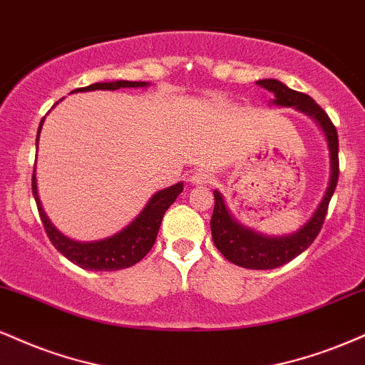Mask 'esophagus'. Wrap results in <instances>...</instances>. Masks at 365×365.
Instances as JSON below:
<instances>
[{"label": "esophagus", "instance_id": "34e87169", "mask_svg": "<svg viewBox=\"0 0 365 365\" xmlns=\"http://www.w3.org/2000/svg\"><path fill=\"white\" fill-rule=\"evenodd\" d=\"M190 182L195 183V185H205V183L210 182V175L205 170H195L192 173Z\"/></svg>", "mask_w": 365, "mask_h": 365}]
</instances>
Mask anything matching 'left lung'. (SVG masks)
<instances>
[{"label": "left lung", "mask_w": 365, "mask_h": 365, "mask_svg": "<svg viewBox=\"0 0 365 365\" xmlns=\"http://www.w3.org/2000/svg\"><path fill=\"white\" fill-rule=\"evenodd\" d=\"M258 86L265 88L275 95L274 103L282 105V107H296L297 110L308 113L322 125L324 135L328 139V148H330V165L331 175L330 183H328L327 194H324L322 204L318 205L313 217L301 227L299 231L291 236H282V238H269L262 236L252 230H247L232 219L227 210L225 199L216 190L214 192V212L210 219V231H212V240L216 248L235 265L245 267V269L253 270H269L277 269L284 263L291 262L297 255H301L316 236L322 231V226L327 217L328 204L336 188L338 173H340V163H338V134L336 127L333 125L331 118L328 113L319 107L318 103L311 98L309 95L301 93V91L291 90L277 80H262L257 81Z\"/></svg>", "instance_id": "left-lung-1"}]
</instances>
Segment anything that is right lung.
<instances>
[{"label":"right lung","instance_id":"1","mask_svg":"<svg viewBox=\"0 0 365 365\" xmlns=\"http://www.w3.org/2000/svg\"><path fill=\"white\" fill-rule=\"evenodd\" d=\"M146 81H110V83H93V85L78 88L74 91H93V90H118V88H139L146 86ZM71 91V93H74ZM43 118L41 120L37 130V144H38V134H41ZM183 190V183L180 182L177 185H171L165 190L156 192L148 202L146 207L143 212L130 222L125 230H122L117 235L110 236V238L102 241H93V243H78L66 238L59 231L52 226L49 217L43 212L41 199L37 194V182H35V173L32 177V192L37 202L38 214H41L43 230H46L47 236H49L51 243L54 245L59 253H63L69 262L76 263L78 267L86 270H120L133 267L134 263L143 260L146 257L149 250L155 245L158 231H160L161 221L166 209L173 204L175 199Z\"/></svg>","mask_w":365,"mask_h":365}]
</instances>
